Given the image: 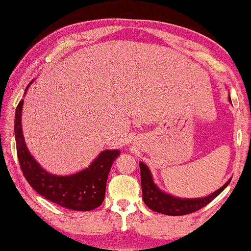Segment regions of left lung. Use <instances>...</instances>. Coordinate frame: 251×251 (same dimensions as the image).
Listing matches in <instances>:
<instances>
[{
  "mask_svg": "<svg viewBox=\"0 0 251 251\" xmlns=\"http://www.w3.org/2000/svg\"><path fill=\"white\" fill-rule=\"evenodd\" d=\"M228 100L231 101V97L228 96ZM140 168V177H142V191H143V200L145 204L153 211L160 212L163 215L169 216H183L191 214L203 208L208 203L218 197L226 186L229 184L232 178L226 181L219 190L215 191L214 193L207 195L204 198H194V199H183L174 197L169 193H166L160 187L154 183L153 176L149 167L144 162H139Z\"/></svg>",
  "mask_w": 251,
  "mask_h": 251,
  "instance_id": "8db88e82",
  "label": "left lung"
}]
</instances>
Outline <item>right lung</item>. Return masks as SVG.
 <instances>
[{
  "label": "right lung",
  "instance_id": "obj_1",
  "mask_svg": "<svg viewBox=\"0 0 251 251\" xmlns=\"http://www.w3.org/2000/svg\"><path fill=\"white\" fill-rule=\"evenodd\" d=\"M30 83L27 85L25 95ZM24 100L17 106L15 115V137L20 168L28 184L44 199L60 207L76 211H90L98 208L105 199L106 181L111 167L120 155L119 150H105L77 173L58 176L43 169L27 149L23 135L22 113Z\"/></svg>",
  "mask_w": 251,
  "mask_h": 251
}]
</instances>
